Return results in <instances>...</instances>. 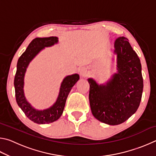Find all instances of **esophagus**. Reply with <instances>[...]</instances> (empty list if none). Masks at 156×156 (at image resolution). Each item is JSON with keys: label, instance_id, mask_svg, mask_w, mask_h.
Instances as JSON below:
<instances>
[{"label": "esophagus", "instance_id": "34e87169", "mask_svg": "<svg viewBox=\"0 0 156 156\" xmlns=\"http://www.w3.org/2000/svg\"><path fill=\"white\" fill-rule=\"evenodd\" d=\"M79 73H80V75L82 77H85L88 73L87 69L86 67H82L80 69V70H79Z\"/></svg>", "mask_w": 156, "mask_h": 156}]
</instances>
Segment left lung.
I'll list each match as a JSON object with an SVG mask.
<instances>
[{
  "label": "left lung",
  "instance_id": "obj_1",
  "mask_svg": "<svg viewBox=\"0 0 156 156\" xmlns=\"http://www.w3.org/2000/svg\"><path fill=\"white\" fill-rule=\"evenodd\" d=\"M117 73L104 84L88 78L89 99L92 114L109 125L125 122L135 113L140 103L143 78L140 58L128 39L119 37L114 43Z\"/></svg>",
  "mask_w": 156,
  "mask_h": 156
}]
</instances>
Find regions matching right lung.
Wrapping results in <instances>:
<instances>
[{
	"label": "right lung",
	"mask_w": 156,
	"mask_h": 156,
	"mask_svg": "<svg viewBox=\"0 0 156 156\" xmlns=\"http://www.w3.org/2000/svg\"><path fill=\"white\" fill-rule=\"evenodd\" d=\"M56 36L47 38H36L29 44L25 51L21 55L17 62V69L14 78L15 96L17 104L29 119L37 124H49L57 120L64 110L66 100L73 86L79 80L77 73L67 76L61 83L58 96L55 103L48 109L37 110L26 100L24 94V77L30 62L44 47L58 43Z\"/></svg>",
	"instance_id": "right-lung-1"
}]
</instances>
